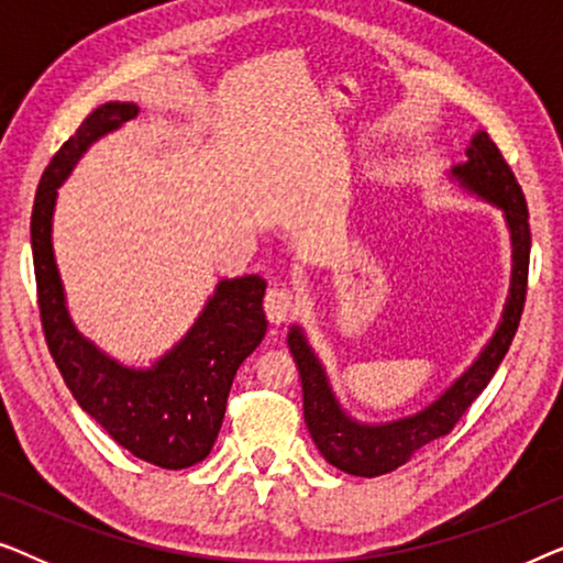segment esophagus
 Listing matches in <instances>:
<instances>
[{"instance_id": "esophagus-1", "label": "esophagus", "mask_w": 563, "mask_h": 563, "mask_svg": "<svg viewBox=\"0 0 563 563\" xmlns=\"http://www.w3.org/2000/svg\"><path fill=\"white\" fill-rule=\"evenodd\" d=\"M299 307V299L291 289L287 287H272L266 291V299H264V310H266V318L274 322V325H282V322H287L289 318H295Z\"/></svg>"}]
</instances>
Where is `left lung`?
Listing matches in <instances>:
<instances>
[{
	"label": "left lung",
	"mask_w": 563,
	"mask_h": 563,
	"mask_svg": "<svg viewBox=\"0 0 563 563\" xmlns=\"http://www.w3.org/2000/svg\"><path fill=\"white\" fill-rule=\"evenodd\" d=\"M468 161L464 166H453L451 176L474 195L487 202L503 207L507 228L512 238V284L507 297L503 322L492 335L482 356L468 366V372L451 384L433 405L410 415V418L382 422V426H361L341 410L330 389L328 376L322 372L318 356L305 341V333L297 325L289 330V351L295 356L302 379L305 422L322 459L335 468L353 476H382L395 472L422 445L435 438L449 435L476 397L482 395L497 366L503 364L510 349L515 330L520 325L522 307L528 291V264H530V225L528 205L510 164H507L495 141L487 133H476L466 148Z\"/></svg>",
	"instance_id": "left-lung-1"
}]
</instances>
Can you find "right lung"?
<instances>
[{
    "instance_id": "obj_1",
    "label": "right lung",
    "mask_w": 563,
    "mask_h": 563,
    "mask_svg": "<svg viewBox=\"0 0 563 563\" xmlns=\"http://www.w3.org/2000/svg\"><path fill=\"white\" fill-rule=\"evenodd\" d=\"M135 114L130 102L97 107L43 172L30 218L37 307L51 356L81 410L133 456L161 468H187L212 451L238 366L264 341L266 282L261 276L220 282L189 333L153 368L122 366L79 335L53 258L56 189L97 137Z\"/></svg>"
}]
</instances>
